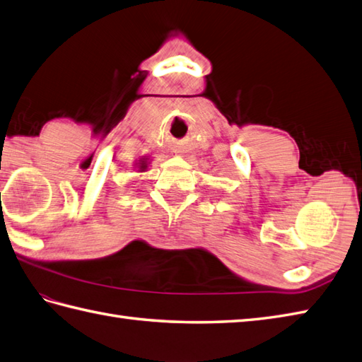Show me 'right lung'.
<instances>
[{"label": "right lung", "instance_id": "add662e5", "mask_svg": "<svg viewBox=\"0 0 362 362\" xmlns=\"http://www.w3.org/2000/svg\"><path fill=\"white\" fill-rule=\"evenodd\" d=\"M146 168V165L144 163H141V169H144Z\"/></svg>", "mask_w": 362, "mask_h": 362}]
</instances>
